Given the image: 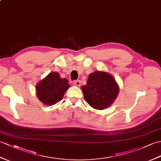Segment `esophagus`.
<instances>
[{"label": "esophagus", "instance_id": "34e87169", "mask_svg": "<svg viewBox=\"0 0 161 161\" xmlns=\"http://www.w3.org/2000/svg\"><path fill=\"white\" fill-rule=\"evenodd\" d=\"M73 85L76 86L80 87L81 86V81L80 80H75L73 81Z\"/></svg>", "mask_w": 161, "mask_h": 161}]
</instances>
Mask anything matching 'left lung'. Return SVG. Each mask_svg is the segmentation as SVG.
<instances>
[{
    "mask_svg": "<svg viewBox=\"0 0 161 161\" xmlns=\"http://www.w3.org/2000/svg\"><path fill=\"white\" fill-rule=\"evenodd\" d=\"M84 99L97 110H103L110 106L117 98L119 88L110 74L97 71L88 75L87 84L81 86Z\"/></svg>",
    "mask_w": 161,
    "mask_h": 161,
    "instance_id": "8db88e82",
    "label": "left lung"
}]
</instances>
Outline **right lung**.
Here are the masks:
<instances>
[{"instance_id":"add662e5","label":"right lung","mask_w":161,"mask_h":161,"mask_svg":"<svg viewBox=\"0 0 161 161\" xmlns=\"http://www.w3.org/2000/svg\"><path fill=\"white\" fill-rule=\"evenodd\" d=\"M69 87L68 80L57 72H51L36 85V94L41 102L52 106L62 99Z\"/></svg>"}]
</instances>
